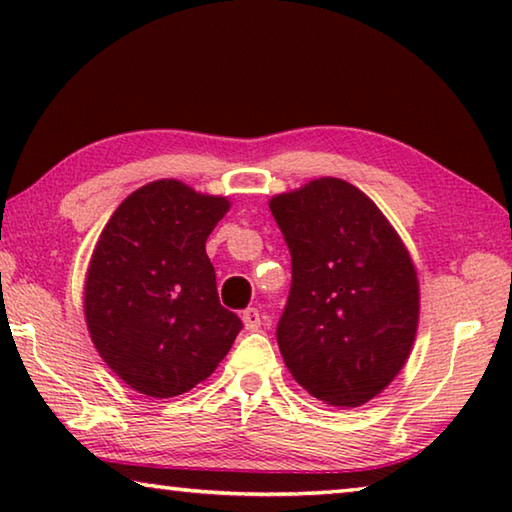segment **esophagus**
Listing matches in <instances>:
<instances>
[{
    "label": "esophagus",
    "mask_w": 512,
    "mask_h": 512,
    "mask_svg": "<svg viewBox=\"0 0 512 512\" xmlns=\"http://www.w3.org/2000/svg\"><path fill=\"white\" fill-rule=\"evenodd\" d=\"M241 320H244V325H246V329H250V332H255V329H259V325H262V316H259V309H255V307L244 309Z\"/></svg>",
    "instance_id": "34e87169"
}]
</instances>
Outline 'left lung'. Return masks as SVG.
<instances>
[{"label":"left lung","instance_id":"1","mask_svg":"<svg viewBox=\"0 0 512 512\" xmlns=\"http://www.w3.org/2000/svg\"><path fill=\"white\" fill-rule=\"evenodd\" d=\"M291 253L277 345L293 379L354 409L391 384L418 329V275L402 239L357 187L311 180L271 201Z\"/></svg>","mask_w":512,"mask_h":512}]
</instances>
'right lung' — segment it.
Listing matches in <instances>:
<instances>
[{"instance_id": "add662e5", "label": "right lung", "mask_w": 512, "mask_h": 512, "mask_svg": "<svg viewBox=\"0 0 512 512\" xmlns=\"http://www.w3.org/2000/svg\"><path fill=\"white\" fill-rule=\"evenodd\" d=\"M230 203L180 180H155L103 228L85 280V320L101 359L149 397L183 395L235 343L205 241Z\"/></svg>"}]
</instances>
